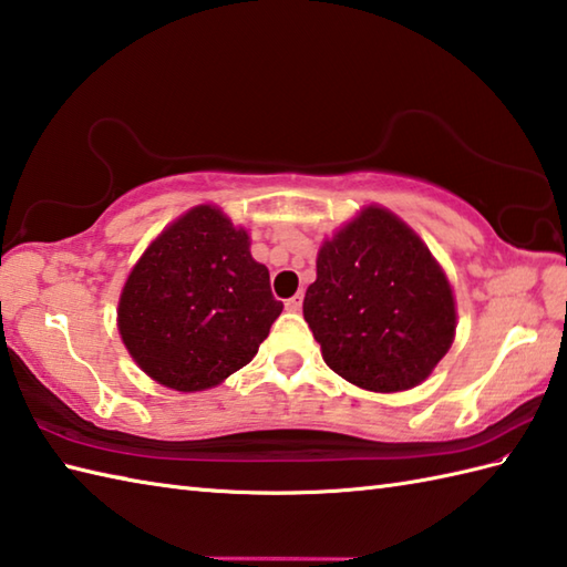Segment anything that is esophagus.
<instances>
[{"instance_id":"34e87169","label":"esophagus","mask_w":567,"mask_h":567,"mask_svg":"<svg viewBox=\"0 0 567 567\" xmlns=\"http://www.w3.org/2000/svg\"><path fill=\"white\" fill-rule=\"evenodd\" d=\"M285 309H287V311H299V309H302V295H295V297L287 299Z\"/></svg>"}]
</instances>
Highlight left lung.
I'll use <instances>...</instances> for the list:
<instances>
[{
  "label": "left lung",
  "instance_id": "8db88e82",
  "mask_svg": "<svg viewBox=\"0 0 567 567\" xmlns=\"http://www.w3.org/2000/svg\"><path fill=\"white\" fill-rule=\"evenodd\" d=\"M305 321L336 375L370 392H402L449 353L455 299L424 240L370 204L321 244Z\"/></svg>",
  "mask_w": 567,
  "mask_h": 567
}]
</instances>
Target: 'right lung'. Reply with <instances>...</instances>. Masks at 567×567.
Wrapping results in <instances>:
<instances>
[{
	"label": "right lung",
	"mask_w": 567,
	"mask_h": 567,
	"mask_svg": "<svg viewBox=\"0 0 567 567\" xmlns=\"http://www.w3.org/2000/svg\"><path fill=\"white\" fill-rule=\"evenodd\" d=\"M282 302L250 238L212 204L179 216L153 240L118 297V333L155 382L199 392L248 365Z\"/></svg>",
	"instance_id": "right-lung-1"
}]
</instances>
